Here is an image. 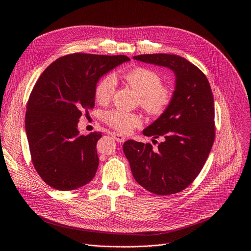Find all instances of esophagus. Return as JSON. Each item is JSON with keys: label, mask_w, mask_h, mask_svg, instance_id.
I'll use <instances>...</instances> for the list:
<instances>
[{"label": "esophagus", "mask_w": 251, "mask_h": 251, "mask_svg": "<svg viewBox=\"0 0 251 251\" xmlns=\"http://www.w3.org/2000/svg\"><path fill=\"white\" fill-rule=\"evenodd\" d=\"M112 135V137L117 141V142H119V143H123V142H125V140H126V138L123 136V135H121V134H119V133H112L111 134Z\"/></svg>", "instance_id": "esophagus-1"}]
</instances>
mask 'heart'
Returning <instances> with one entry per match:
<instances>
[{"instance_id":"b5f03b06","label":"heart","mask_w":251,"mask_h":251,"mask_svg":"<svg viewBox=\"0 0 251 251\" xmlns=\"http://www.w3.org/2000/svg\"><path fill=\"white\" fill-rule=\"evenodd\" d=\"M122 77L140 95L141 107L152 117L162 115L173 101V89L169 85L161 84V75L151 68L137 66L128 70ZM115 86L116 80L113 75L103 76L97 82L94 89L96 101L101 105L108 104L115 92ZM104 121L113 129L124 133L130 132L141 124V119L137 114L117 109L106 112Z\"/></svg>"}]
</instances>
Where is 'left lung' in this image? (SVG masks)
I'll return each mask as SVG.
<instances>
[{
	"mask_svg": "<svg viewBox=\"0 0 251 251\" xmlns=\"http://www.w3.org/2000/svg\"><path fill=\"white\" fill-rule=\"evenodd\" d=\"M135 59L166 66L176 75V89L168 109L143 134L162 142L128 140L123 151L136 182L158 196L176 194L201 173L211 150L214 126L213 95L202 71L176 54H140Z\"/></svg>",
	"mask_w": 251,
	"mask_h": 251,
	"instance_id": "8db88e82",
	"label": "left lung"
}]
</instances>
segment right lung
<instances>
[{
    "label": "right lung",
    "mask_w": 251,
    "mask_h": 251,
    "mask_svg": "<svg viewBox=\"0 0 251 251\" xmlns=\"http://www.w3.org/2000/svg\"><path fill=\"white\" fill-rule=\"evenodd\" d=\"M130 58L126 55L71 53L50 64L26 104L25 132L32 165L53 189L71 191L94 177L100 132L79 135L82 113L94 107L98 79Z\"/></svg>",
    "instance_id": "add662e5"
}]
</instances>
